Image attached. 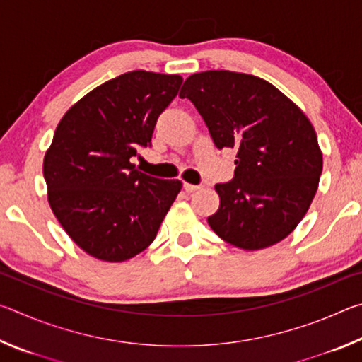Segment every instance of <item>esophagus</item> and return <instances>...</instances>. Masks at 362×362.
<instances>
[{
    "mask_svg": "<svg viewBox=\"0 0 362 362\" xmlns=\"http://www.w3.org/2000/svg\"><path fill=\"white\" fill-rule=\"evenodd\" d=\"M183 188H185V192L187 193H193V192H196V189H199V187L198 185H192V183H183Z\"/></svg>",
    "mask_w": 362,
    "mask_h": 362,
    "instance_id": "34e87169",
    "label": "esophagus"
}]
</instances>
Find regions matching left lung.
Returning <instances> with one entry per match:
<instances>
[{"label":"left lung","mask_w":362,"mask_h":362,"mask_svg":"<svg viewBox=\"0 0 362 362\" xmlns=\"http://www.w3.org/2000/svg\"><path fill=\"white\" fill-rule=\"evenodd\" d=\"M180 97L193 102L218 150H236L235 177L216 185L211 228L246 250L283 241L308 211L322 173L310 119L273 84L246 73H194Z\"/></svg>","instance_id":"8db88e82"}]
</instances>
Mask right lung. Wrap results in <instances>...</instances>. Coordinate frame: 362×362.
<instances>
[{
    "label": "right lung",
    "mask_w": 362,
    "mask_h": 362,
    "mask_svg": "<svg viewBox=\"0 0 362 362\" xmlns=\"http://www.w3.org/2000/svg\"><path fill=\"white\" fill-rule=\"evenodd\" d=\"M179 75L127 71L97 86L60 119L42 174L54 216L84 252L124 262L156 238L182 188L139 173L129 159L151 146L158 116L174 100Z\"/></svg>",
    "instance_id": "right-lung-1"
}]
</instances>
